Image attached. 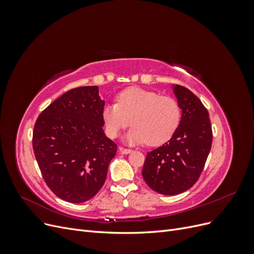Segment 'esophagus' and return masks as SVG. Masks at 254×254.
Here are the masks:
<instances>
[{"label": "esophagus", "instance_id": "1", "mask_svg": "<svg viewBox=\"0 0 254 254\" xmlns=\"http://www.w3.org/2000/svg\"><path fill=\"white\" fill-rule=\"evenodd\" d=\"M119 149H120V151H121L122 153H124V155H128V153H130V152H131V151H132L131 149H128V148H124V147H120Z\"/></svg>", "mask_w": 254, "mask_h": 254}]
</instances>
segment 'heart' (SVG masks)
Here are the masks:
<instances>
[{"label": "heart", "instance_id": "obj_1", "mask_svg": "<svg viewBox=\"0 0 254 254\" xmlns=\"http://www.w3.org/2000/svg\"><path fill=\"white\" fill-rule=\"evenodd\" d=\"M102 118L110 137H117L130 121L133 127L125 136L127 143L146 142L149 146H159L170 140L178 129L181 109L171 96L131 87L119 93L117 104L104 107Z\"/></svg>", "mask_w": 254, "mask_h": 254}]
</instances>
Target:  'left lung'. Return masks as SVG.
Returning <instances> with one entry per match:
<instances>
[{
    "instance_id": "8db88e82",
    "label": "left lung",
    "mask_w": 254,
    "mask_h": 254,
    "mask_svg": "<svg viewBox=\"0 0 254 254\" xmlns=\"http://www.w3.org/2000/svg\"><path fill=\"white\" fill-rule=\"evenodd\" d=\"M182 110L181 121L171 140L146 156L142 175L159 194L178 195L190 189L200 177L212 146L209 112L193 92L173 86Z\"/></svg>"
}]
</instances>
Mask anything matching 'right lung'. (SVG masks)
Wrapping results in <instances>:
<instances>
[{
    "instance_id": "1",
    "label": "right lung",
    "mask_w": 254,
    "mask_h": 254,
    "mask_svg": "<svg viewBox=\"0 0 254 254\" xmlns=\"http://www.w3.org/2000/svg\"><path fill=\"white\" fill-rule=\"evenodd\" d=\"M97 86L75 88L38 117L33 148L42 177L57 197L80 203L104 186L118 146L104 130Z\"/></svg>"
}]
</instances>
